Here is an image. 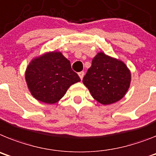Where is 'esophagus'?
Segmentation results:
<instances>
[{
  "label": "esophagus",
  "instance_id": "obj_1",
  "mask_svg": "<svg viewBox=\"0 0 156 156\" xmlns=\"http://www.w3.org/2000/svg\"><path fill=\"white\" fill-rule=\"evenodd\" d=\"M84 72L83 71H81V72H79L78 73V76L80 77V78H81V80L82 79V78H83V77H84Z\"/></svg>",
  "mask_w": 156,
  "mask_h": 156
}]
</instances>
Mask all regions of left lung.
<instances>
[{"mask_svg":"<svg viewBox=\"0 0 156 156\" xmlns=\"http://www.w3.org/2000/svg\"><path fill=\"white\" fill-rule=\"evenodd\" d=\"M82 82L96 101L108 105L124 97L130 86L131 73L122 60L100 52Z\"/></svg>","mask_w":156,"mask_h":156,"instance_id":"8db88e82","label":"left lung"}]
</instances>
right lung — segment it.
<instances>
[{
  "label": "right lung",
  "mask_w": 156,
  "mask_h": 156,
  "mask_svg": "<svg viewBox=\"0 0 156 156\" xmlns=\"http://www.w3.org/2000/svg\"><path fill=\"white\" fill-rule=\"evenodd\" d=\"M25 79L31 95L48 104L57 103L70 86L81 81L70 61L57 51L32 59L26 69Z\"/></svg>",
  "instance_id": "add662e5"
}]
</instances>
